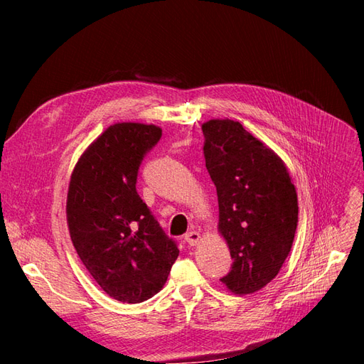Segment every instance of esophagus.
I'll return each instance as SVG.
<instances>
[{"mask_svg":"<svg viewBox=\"0 0 364 364\" xmlns=\"http://www.w3.org/2000/svg\"><path fill=\"white\" fill-rule=\"evenodd\" d=\"M199 240H200V234L197 232V230H190V232L185 234V241L190 246H196L197 243H199Z\"/></svg>","mask_w":364,"mask_h":364,"instance_id":"esophagus-1","label":"esophagus"}]
</instances>
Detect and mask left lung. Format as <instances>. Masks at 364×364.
<instances>
[{"label": "left lung", "mask_w": 364, "mask_h": 364, "mask_svg": "<svg viewBox=\"0 0 364 364\" xmlns=\"http://www.w3.org/2000/svg\"><path fill=\"white\" fill-rule=\"evenodd\" d=\"M206 170L217 188L218 229L232 266L222 281L249 294L267 285L289 257L297 228V196L284 162L238 121L202 126Z\"/></svg>", "instance_id": "obj_1"}]
</instances>
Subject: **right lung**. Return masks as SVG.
I'll return each instance as SVG.
<instances>
[{
    "label": "right lung",
    "instance_id": "right-lung-1",
    "mask_svg": "<svg viewBox=\"0 0 364 364\" xmlns=\"http://www.w3.org/2000/svg\"><path fill=\"white\" fill-rule=\"evenodd\" d=\"M153 124L118 123L87 147L71 176L67 217L73 245L97 284L119 302L155 296L179 255L136 191L142 159L158 144Z\"/></svg>",
    "mask_w": 364,
    "mask_h": 364
}]
</instances>
